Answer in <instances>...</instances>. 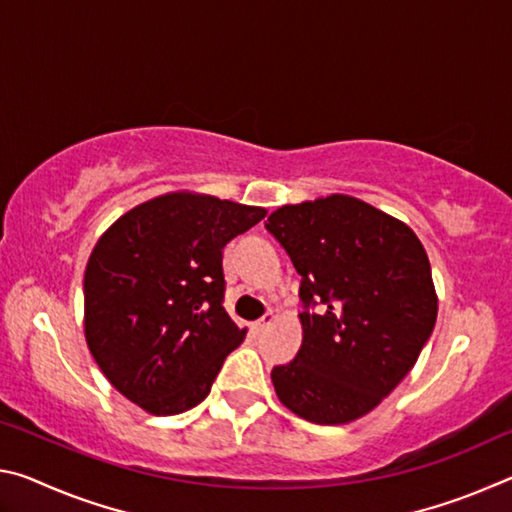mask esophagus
I'll use <instances>...</instances> for the list:
<instances>
[{
	"instance_id": "obj_1",
	"label": "esophagus",
	"mask_w": 512,
	"mask_h": 512,
	"mask_svg": "<svg viewBox=\"0 0 512 512\" xmlns=\"http://www.w3.org/2000/svg\"><path fill=\"white\" fill-rule=\"evenodd\" d=\"M273 323H275V314H273V311H266V314H264L262 318H259L257 323H253V329L259 334V332H264V329L271 327Z\"/></svg>"
}]
</instances>
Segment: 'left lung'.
Returning a JSON list of instances; mask_svg holds the SVG:
<instances>
[{"instance_id":"1","label":"left lung","mask_w":512,"mask_h":512,"mask_svg":"<svg viewBox=\"0 0 512 512\" xmlns=\"http://www.w3.org/2000/svg\"><path fill=\"white\" fill-rule=\"evenodd\" d=\"M266 230L302 275L296 359L271 372L275 395L298 418L348 424L409 375L438 316L427 250L395 216L361 198L329 194L282 205Z\"/></svg>"}]
</instances>
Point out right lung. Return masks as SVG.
<instances>
[{
	"instance_id": "right-lung-1",
	"label": "right lung",
	"mask_w": 512,
	"mask_h": 512,
	"mask_svg": "<svg viewBox=\"0 0 512 512\" xmlns=\"http://www.w3.org/2000/svg\"><path fill=\"white\" fill-rule=\"evenodd\" d=\"M264 216V207L180 189L135 205L94 244L83 277L85 341L142 411L194 409L246 339L223 307V248Z\"/></svg>"
}]
</instances>
